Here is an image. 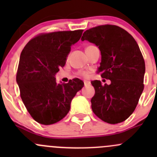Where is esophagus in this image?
Masks as SVG:
<instances>
[{
	"instance_id": "obj_1",
	"label": "esophagus",
	"mask_w": 157,
	"mask_h": 157,
	"mask_svg": "<svg viewBox=\"0 0 157 157\" xmlns=\"http://www.w3.org/2000/svg\"><path fill=\"white\" fill-rule=\"evenodd\" d=\"M90 84V82L87 81V80H84V86H88V85Z\"/></svg>"
}]
</instances>
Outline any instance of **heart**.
Masks as SVG:
<instances>
[{"instance_id":"obj_1","label":"heart","mask_w":157,"mask_h":157,"mask_svg":"<svg viewBox=\"0 0 157 157\" xmlns=\"http://www.w3.org/2000/svg\"><path fill=\"white\" fill-rule=\"evenodd\" d=\"M92 47H94V46H93V45H89V46L86 47V49L90 48H92ZM78 74H79V75L82 76V77H87V75H88V74H87V73H86V71H79Z\"/></svg>"}]
</instances>
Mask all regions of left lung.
Listing matches in <instances>:
<instances>
[{"mask_svg": "<svg viewBox=\"0 0 157 157\" xmlns=\"http://www.w3.org/2000/svg\"><path fill=\"white\" fill-rule=\"evenodd\" d=\"M82 41L99 47L101 63L97 72L111 80L102 85L93 80L92 110L105 122H122L134 112L144 90L145 62L135 39L115 25H102L84 32Z\"/></svg>", "mask_w": 157, "mask_h": 157, "instance_id": "obj_1", "label": "left lung"}]
</instances>
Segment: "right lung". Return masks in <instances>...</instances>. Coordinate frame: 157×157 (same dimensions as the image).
Wrapping results in <instances>:
<instances>
[{
  "label": "right lung",
  "instance_id": "obj_1",
  "mask_svg": "<svg viewBox=\"0 0 157 157\" xmlns=\"http://www.w3.org/2000/svg\"><path fill=\"white\" fill-rule=\"evenodd\" d=\"M83 31L41 33L22 51L17 82L25 106L39 124L48 125L64 118L72 99L84 85L78 78L58 84L55 77L65 65L71 46L80 40Z\"/></svg>",
  "mask_w": 157,
  "mask_h": 157
}]
</instances>
